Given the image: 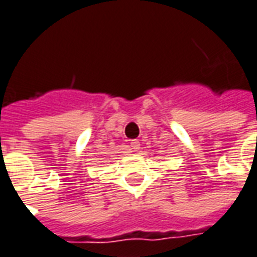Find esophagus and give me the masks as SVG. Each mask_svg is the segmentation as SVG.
Wrapping results in <instances>:
<instances>
[{"label":"esophagus","mask_w":257,"mask_h":257,"mask_svg":"<svg viewBox=\"0 0 257 257\" xmlns=\"http://www.w3.org/2000/svg\"><path fill=\"white\" fill-rule=\"evenodd\" d=\"M131 148H132L133 152H137L140 149V141L139 140H132L131 141Z\"/></svg>","instance_id":"obj_1"}]
</instances>
